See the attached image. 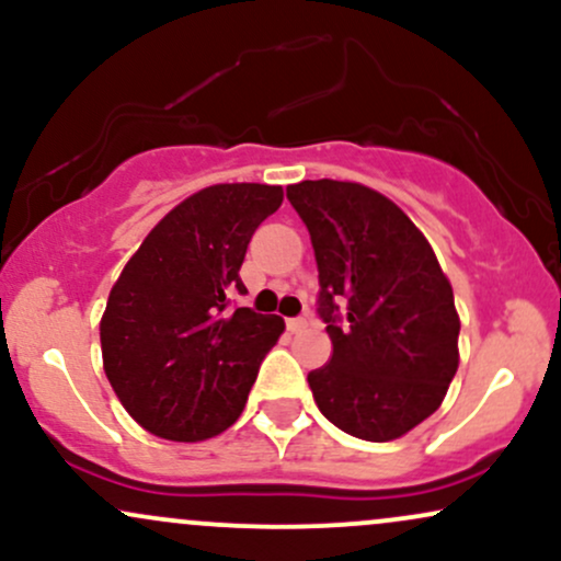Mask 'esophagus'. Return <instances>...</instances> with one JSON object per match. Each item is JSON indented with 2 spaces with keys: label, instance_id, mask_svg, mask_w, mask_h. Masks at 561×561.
Here are the masks:
<instances>
[{
  "label": "esophagus",
  "instance_id": "obj_1",
  "mask_svg": "<svg viewBox=\"0 0 561 561\" xmlns=\"http://www.w3.org/2000/svg\"><path fill=\"white\" fill-rule=\"evenodd\" d=\"M308 327V321L302 319V317H298V319H287V330L293 332V334H298V332H302Z\"/></svg>",
  "mask_w": 561,
  "mask_h": 561
}]
</instances>
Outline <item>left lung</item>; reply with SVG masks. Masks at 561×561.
I'll return each instance as SVG.
<instances>
[{
    "label": "left lung",
    "mask_w": 561,
    "mask_h": 561,
    "mask_svg": "<svg viewBox=\"0 0 561 561\" xmlns=\"http://www.w3.org/2000/svg\"><path fill=\"white\" fill-rule=\"evenodd\" d=\"M287 199L311 234L332 340L330 364L308 375L319 411L353 437L396 440L440 409L459 369L448 276L427 237L377 190L319 179L289 184Z\"/></svg>",
    "instance_id": "8db88e82"
}]
</instances>
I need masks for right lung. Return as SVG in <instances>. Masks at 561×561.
Here are the masks:
<instances>
[{"mask_svg": "<svg viewBox=\"0 0 561 561\" xmlns=\"http://www.w3.org/2000/svg\"><path fill=\"white\" fill-rule=\"evenodd\" d=\"M282 199L272 184L205 186L160 218L113 285L102 366L147 433L197 443L240 420L285 319L227 306L244 293L250 237Z\"/></svg>", "mask_w": 561, "mask_h": 561, "instance_id": "obj_1", "label": "right lung"}]
</instances>
